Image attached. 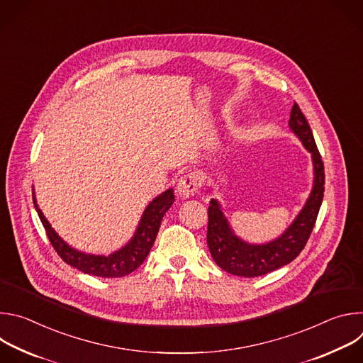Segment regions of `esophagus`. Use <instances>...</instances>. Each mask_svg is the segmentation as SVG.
Wrapping results in <instances>:
<instances>
[{
    "label": "esophagus",
    "instance_id": "obj_1",
    "mask_svg": "<svg viewBox=\"0 0 363 363\" xmlns=\"http://www.w3.org/2000/svg\"><path fill=\"white\" fill-rule=\"evenodd\" d=\"M198 186H199V178L198 175L195 174H186L184 175L179 181H178V185H177V191L179 194L181 198L186 199V198H191L196 191H198Z\"/></svg>",
    "mask_w": 363,
    "mask_h": 363
}]
</instances>
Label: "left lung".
Returning a JSON list of instances; mask_svg holds the SVG:
<instances>
[{"label": "left lung", "instance_id": "left-lung-1", "mask_svg": "<svg viewBox=\"0 0 363 363\" xmlns=\"http://www.w3.org/2000/svg\"><path fill=\"white\" fill-rule=\"evenodd\" d=\"M289 126L312 155L315 177L304 206L280 237L264 244H250L241 240L224 216L221 203L214 198L210 201L206 242L217 266L230 274L258 277L291 263L304 248L315 227L323 201L325 168L312 129L297 103H294L290 112Z\"/></svg>", "mask_w": 363, "mask_h": 363}]
</instances>
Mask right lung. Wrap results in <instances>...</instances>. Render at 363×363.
<instances>
[{"mask_svg": "<svg viewBox=\"0 0 363 363\" xmlns=\"http://www.w3.org/2000/svg\"><path fill=\"white\" fill-rule=\"evenodd\" d=\"M33 201H34L35 211L43 223V227L47 233V237L51 245L55 247V250L63 258L65 263L90 276L123 277L135 272L145 262V258L147 257L155 240H157L161 221L175 201V195H174V189L169 188L165 192L160 194L157 198H153L145 208L133 237L128 241L126 245H123L122 248H119L118 251L109 255L89 254L69 245L55 231V228L50 225L44 214L41 213L40 206L37 205L34 189H33Z\"/></svg>", "mask_w": 363, "mask_h": 363, "instance_id": "right-lung-1", "label": "right lung"}]
</instances>
